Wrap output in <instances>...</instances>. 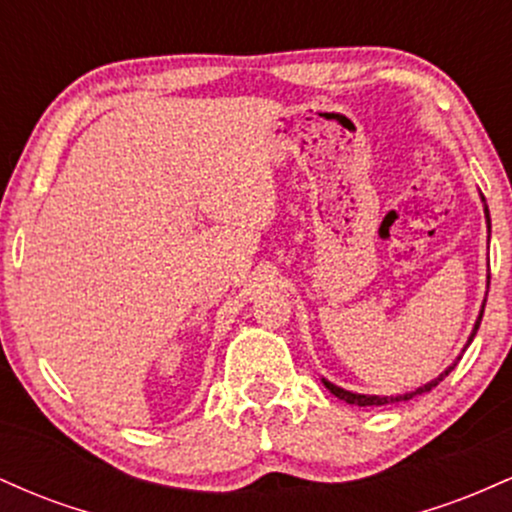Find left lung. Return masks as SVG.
<instances>
[{"label":"left lung","instance_id":"obj_1","mask_svg":"<svg viewBox=\"0 0 512 512\" xmlns=\"http://www.w3.org/2000/svg\"><path fill=\"white\" fill-rule=\"evenodd\" d=\"M481 202H484V216H486V226H489V233H491V216H489V207H486V199H484V195H481ZM489 279H491V276H486V284H489ZM484 305H486V298H484V303H481L479 317H477V322H474V327H472V334H469V339H467V344H464L462 354H464V351H467V346L472 344V339L477 337V330H479V325H481V315H484ZM462 354L457 356L455 361H452L450 366L445 368L443 373L438 375V378H433L431 383H426V385L416 387V390H411V392H404V395H395V397H392V395H390V397H383V395H358V392L344 390V387H339V385L330 383V380H327V378H320V380H322V385H325L327 390H330L334 397L344 399L346 404H356V407H383V404H392V402H407V399H411V397H416V395H424V392H431L433 387H436V385L440 383V380H445V375H448L450 370L457 366V361H460Z\"/></svg>","mask_w":512,"mask_h":512}]
</instances>
